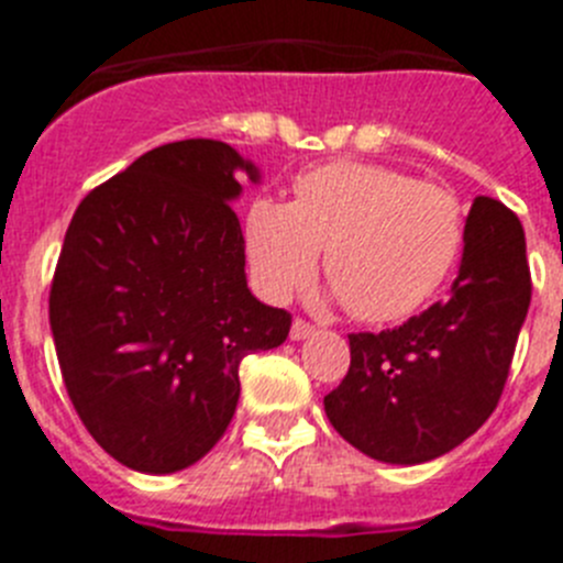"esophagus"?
Masks as SVG:
<instances>
[{
    "mask_svg": "<svg viewBox=\"0 0 563 563\" xmlns=\"http://www.w3.org/2000/svg\"><path fill=\"white\" fill-rule=\"evenodd\" d=\"M316 335V327L310 324V321H305V318H296L290 327V338L292 341H305V338Z\"/></svg>",
    "mask_w": 563,
    "mask_h": 563,
    "instance_id": "1",
    "label": "esophagus"
}]
</instances>
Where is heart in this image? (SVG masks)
<instances>
[{
  "mask_svg": "<svg viewBox=\"0 0 563 563\" xmlns=\"http://www.w3.org/2000/svg\"><path fill=\"white\" fill-rule=\"evenodd\" d=\"M465 217L451 191L375 163L338 161L305 172L292 202L258 197L245 217L256 287L285 301L324 251L332 292L369 324L420 310L454 271Z\"/></svg>",
  "mask_w": 563,
  "mask_h": 563,
  "instance_id": "obj_1",
  "label": "heart"
}]
</instances>
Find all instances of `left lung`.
<instances>
[{
	"mask_svg": "<svg viewBox=\"0 0 563 563\" xmlns=\"http://www.w3.org/2000/svg\"><path fill=\"white\" fill-rule=\"evenodd\" d=\"M530 292L519 217L476 197L451 296L395 330L350 335V372L324 397L332 429L391 465L449 454L494 415Z\"/></svg>",
	"mask_w": 563,
	"mask_h": 563,
	"instance_id": "obj_1",
	"label": "left lung"
}]
</instances>
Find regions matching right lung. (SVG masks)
<instances>
[{"label":"right lung","instance_id":"add662e5","mask_svg":"<svg viewBox=\"0 0 563 563\" xmlns=\"http://www.w3.org/2000/svg\"><path fill=\"white\" fill-rule=\"evenodd\" d=\"M258 172L222 141L157 146L73 213L49 287L64 386L109 456L174 474L220 442L239 363L285 343L290 312L245 278L231 202Z\"/></svg>","mask_w":563,"mask_h":563}]
</instances>
